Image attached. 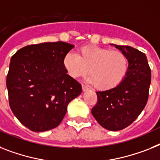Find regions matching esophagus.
Listing matches in <instances>:
<instances>
[{
	"instance_id": "34e87169",
	"label": "esophagus",
	"mask_w": 160,
	"mask_h": 160,
	"mask_svg": "<svg viewBox=\"0 0 160 160\" xmlns=\"http://www.w3.org/2000/svg\"><path fill=\"white\" fill-rule=\"evenodd\" d=\"M82 88L83 92H88V90H89V89H88V87H86V86L83 85V84H82Z\"/></svg>"
}]
</instances>
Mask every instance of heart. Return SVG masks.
<instances>
[{"instance_id":"b5f03b06","label":"heart","mask_w":160,"mask_h":160,"mask_svg":"<svg viewBox=\"0 0 160 160\" xmlns=\"http://www.w3.org/2000/svg\"><path fill=\"white\" fill-rule=\"evenodd\" d=\"M63 65L72 78L83 77L88 71V81L96 89L108 91L123 81L128 70V59L120 51L86 45L78 48L77 54L68 52Z\"/></svg>"}]
</instances>
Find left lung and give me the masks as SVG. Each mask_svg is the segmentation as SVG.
<instances>
[{
  "label": "left lung",
  "instance_id": "obj_1",
  "mask_svg": "<svg viewBox=\"0 0 160 160\" xmlns=\"http://www.w3.org/2000/svg\"><path fill=\"white\" fill-rule=\"evenodd\" d=\"M128 59V70L118 87L96 92L97 103L92 109L99 124L109 131H119L132 124L146 106L151 72L146 55L128 46L113 45Z\"/></svg>",
  "mask_w": 160,
  "mask_h": 160
}]
</instances>
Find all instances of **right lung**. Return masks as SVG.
Returning <instances> with one entry per match:
<instances>
[{"label":"right lung","mask_w":160,"mask_h":160,"mask_svg":"<svg viewBox=\"0 0 160 160\" xmlns=\"http://www.w3.org/2000/svg\"><path fill=\"white\" fill-rule=\"evenodd\" d=\"M73 47L64 42L29 45L11 57L6 77L10 109L32 132L59 126L68 103L82 93L81 84L63 65Z\"/></svg>","instance_id":"right-lung-1"}]
</instances>
